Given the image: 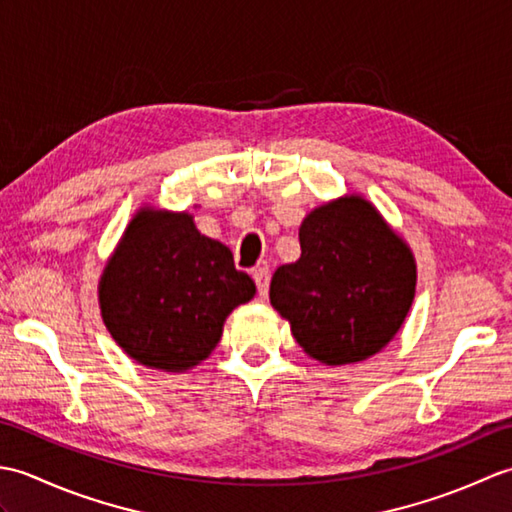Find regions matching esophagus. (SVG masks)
<instances>
[{
	"label": "esophagus",
	"mask_w": 512,
	"mask_h": 512,
	"mask_svg": "<svg viewBox=\"0 0 512 512\" xmlns=\"http://www.w3.org/2000/svg\"><path fill=\"white\" fill-rule=\"evenodd\" d=\"M253 279H255V284H257L259 295L266 297V295H268V284H270V270H268V266H259V268H255Z\"/></svg>",
	"instance_id": "34e87169"
}]
</instances>
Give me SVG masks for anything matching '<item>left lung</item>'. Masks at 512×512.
<instances>
[{
	"mask_svg": "<svg viewBox=\"0 0 512 512\" xmlns=\"http://www.w3.org/2000/svg\"><path fill=\"white\" fill-rule=\"evenodd\" d=\"M301 257L275 270L270 306L314 361L361 363L389 345L416 297L411 246L361 193L312 209Z\"/></svg>",
	"mask_w": 512,
	"mask_h": 512,
	"instance_id": "obj_1",
	"label": "left lung"
}]
</instances>
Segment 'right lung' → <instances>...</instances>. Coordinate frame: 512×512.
<instances>
[{"mask_svg": "<svg viewBox=\"0 0 512 512\" xmlns=\"http://www.w3.org/2000/svg\"><path fill=\"white\" fill-rule=\"evenodd\" d=\"M255 290L228 246L202 235L189 211L145 204L103 268L99 308L138 365L184 374L211 356L226 317Z\"/></svg>", "mask_w": 512, "mask_h": 512, "instance_id": "1", "label": "right lung"}]
</instances>
